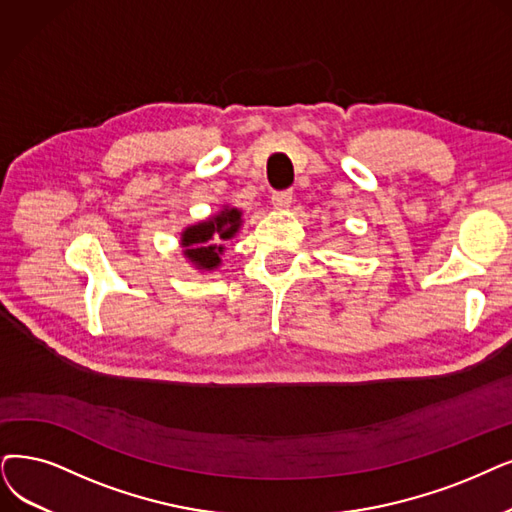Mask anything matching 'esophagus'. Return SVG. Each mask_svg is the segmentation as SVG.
Masks as SVG:
<instances>
[{
  "label": "esophagus",
  "instance_id": "1",
  "mask_svg": "<svg viewBox=\"0 0 512 512\" xmlns=\"http://www.w3.org/2000/svg\"><path fill=\"white\" fill-rule=\"evenodd\" d=\"M271 199H273V206H275L277 210H285V208H290V206H292L294 193H292L290 189H285V191H275Z\"/></svg>",
  "mask_w": 512,
  "mask_h": 512
}]
</instances>
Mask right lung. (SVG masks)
I'll use <instances>...</instances> for the list:
<instances>
[{"mask_svg":"<svg viewBox=\"0 0 512 512\" xmlns=\"http://www.w3.org/2000/svg\"><path fill=\"white\" fill-rule=\"evenodd\" d=\"M241 222L239 210L224 208L218 216L199 222L195 227H189L182 233V245H185V254L201 269H216L220 264V254L224 252L222 241L231 239Z\"/></svg>","mask_w":512,"mask_h":512,"instance_id":"obj_1","label":"right lung"}]
</instances>
